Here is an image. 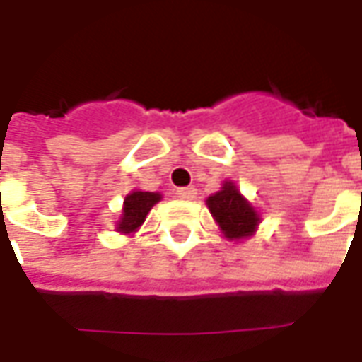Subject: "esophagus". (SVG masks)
Listing matches in <instances>:
<instances>
[{"label":"esophagus","instance_id":"1","mask_svg":"<svg viewBox=\"0 0 362 362\" xmlns=\"http://www.w3.org/2000/svg\"><path fill=\"white\" fill-rule=\"evenodd\" d=\"M176 195L180 197V199H186V201H192L195 199V195H197V189L195 187H178L176 189Z\"/></svg>","mask_w":362,"mask_h":362}]
</instances>
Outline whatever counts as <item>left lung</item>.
Masks as SVG:
<instances>
[{
    "instance_id": "8db88e82",
    "label": "left lung",
    "mask_w": 362,
    "mask_h": 362,
    "mask_svg": "<svg viewBox=\"0 0 362 362\" xmlns=\"http://www.w3.org/2000/svg\"><path fill=\"white\" fill-rule=\"evenodd\" d=\"M206 205L228 239H243L255 233L258 214L231 182H226L220 192L211 195Z\"/></svg>"
}]
</instances>
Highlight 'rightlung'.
Wrapping results in <instances>:
<instances>
[{"instance_id": "1", "label": "right lung", "mask_w": 362, "mask_h": 362, "mask_svg": "<svg viewBox=\"0 0 362 362\" xmlns=\"http://www.w3.org/2000/svg\"><path fill=\"white\" fill-rule=\"evenodd\" d=\"M161 199L159 193L153 192H132L125 197V205H123V218L119 220L117 230L123 233H131L136 228L142 226V222L151 211V206L156 205L157 201Z\"/></svg>"}]
</instances>
